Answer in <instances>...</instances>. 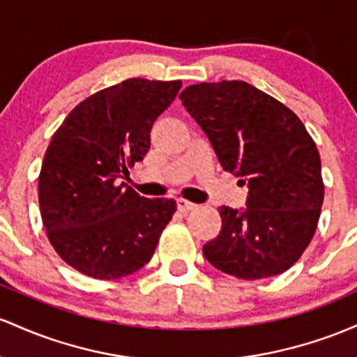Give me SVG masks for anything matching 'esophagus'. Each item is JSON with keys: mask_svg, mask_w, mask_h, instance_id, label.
<instances>
[{"mask_svg": "<svg viewBox=\"0 0 357 357\" xmlns=\"http://www.w3.org/2000/svg\"><path fill=\"white\" fill-rule=\"evenodd\" d=\"M177 209L180 212H189L192 209H195V204H192L190 200L185 199H177Z\"/></svg>", "mask_w": 357, "mask_h": 357, "instance_id": "1", "label": "esophagus"}]
</instances>
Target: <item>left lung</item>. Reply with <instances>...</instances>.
I'll list each match as a JSON object with an SVG mask.
<instances>
[{
    "instance_id": "8db88e82",
    "label": "left lung",
    "mask_w": 357,
    "mask_h": 357,
    "mask_svg": "<svg viewBox=\"0 0 357 357\" xmlns=\"http://www.w3.org/2000/svg\"><path fill=\"white\" fill-rule=\"evenodd\" d=\"M178 98L224 170L250 189L246 209L219 207L221 231L204 256L243 280L287 271L314 238L324 202L315 142L294 111L244 81L194 84Z\"/></svg>"
}]
</instances>
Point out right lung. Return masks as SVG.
<instances>
[{
    "label": "right lung",
    "instance_id": "right-lung-1",
    "mask_svg": "<svg viewBox=\"0 0 357 357\" xmlns=\"http://www.w3.org/2000/svg\"><path fill=\"white\" fill-rule=\"evenodd\" d=\"M182 81L128 79L79 102L55 131L38 175L47 238L67 265L98 280L139 270L177 211L121 182L150 148L155 119Z\"/></svg>",
    "mask_w": 357,
    "mask_h": 357
}]
</instances>
